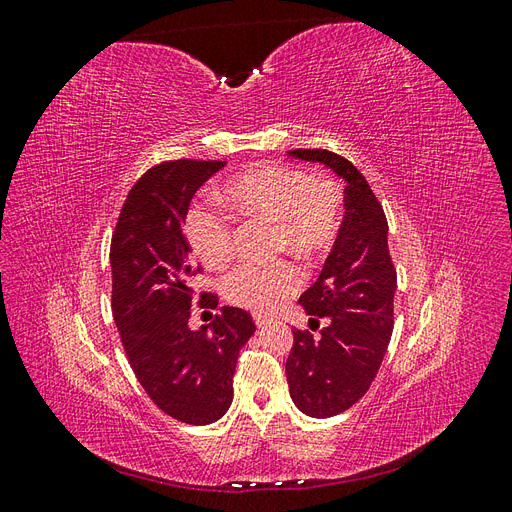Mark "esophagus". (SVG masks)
<instances>
[{
	"label": "esophagus",
	"instance_id": "obj_1",
	"mask_svg": "<svg viewBox=\"0 0 512 512\" xmlns=\"http://www.w3.org/2000/svg\"><path fill=\"white\" fill-rule=\"evenodd\" d=\"M254 322H256V327H258V329H265V327H269V324H271L273 320H271V318H267V316L254 314Z\"/></svg>",
	"mask_w": 512,
	"mask_h": 512
}]
</instances>
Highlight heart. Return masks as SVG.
Here are the masks:
<instances>
[{
    "label": "heart",
    "mask_w": 512,
    "mask_h": 512,
    "mask_svg": "<svg viewBox=\"0 0 512 512\" xmlns=\"http://www.w3.org/2000/svg\"><path fill=\"white\" fill-rule=\"evenodd\" d=\"M226 203L250 218L275 224L277 250L316 258L342 230V192L327 177L303 168L258 164L230 177L222 192ZM185 237L196 258L209 269H224L235 258V228L226 213L205 207L190 211ZM301 271L292 262L275 267H241L224 282L228 303L256 314H271L299 290Z\"/></svg>",
    "instance_id": "1"
}]
</instances>
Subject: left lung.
Returning <instances> with one entry per match:
<instances>
[{"mask_svg": "<svg viewBox=\"0 0 512 512\" xmlns=\"http://www.w3.org/2000/svg\"><path fill=\"white\" fill-rule=\"evenodd\" d=\"M292 158L320 162L346 181V215L329 258L299 303L309 329H294L286 361L290 397L314 418L352 408L374 382L393 335L397 271L389 254V224L376 194L356 166L327 149H292Z\"/></svg>", "mask_w": 512, "mask_h": 512, "instance_id": "1", "label": "left lung"}]
</instances>
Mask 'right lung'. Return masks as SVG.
Wrapping results in <instances>:
<instances>
[{
  "label": "right lung",
  "instance_id": "right-lung-1",
  "mask_svg": "<svg viewBox=\"0 0 512 512\" xmlns=\"http://www.w3.org/2000/svg\"><path fill=\"white\" fill-rule=\"evenodd\" d=\"M224 164L151 166L130 190L111 239L113 316L128 361L153 404L188 425L226 414L239 350L256 331L239 307H222L209 329L188 324L200 267L183 237L185 215L196 190ZM198 305L215 307L218 299L203 292Z\"/></svg>",
  "mask_w": 512,
  "mask_h": 512
}]
</instances>
